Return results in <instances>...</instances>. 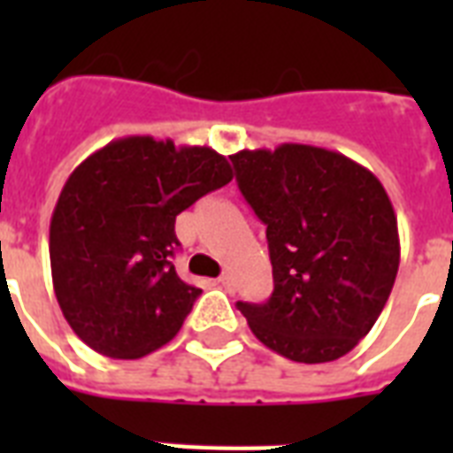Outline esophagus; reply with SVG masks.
I'll return each mask as SVG.
<instances>
[{
    "instance_id": "1",
    "label": "esophagus",
    "mask_w": 453,
    "mask_h": 453,
    "mask_svg": "<svg viewBox=\"0 0 453 453\" xmlns=\"http://www.w3.org/2000/svg\"><path fill=\"white\" fill-rule=\"evenodd\" d=\"M219 284H220V287H230V284H233V277H230V275H227V273H226V275H220V277H219Z\"/></svg>"
}]
</instances>
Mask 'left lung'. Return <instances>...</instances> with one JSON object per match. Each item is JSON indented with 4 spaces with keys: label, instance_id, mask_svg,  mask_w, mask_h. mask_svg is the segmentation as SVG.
Here are the masks:
<instances>
[{
    "label": "left lung",
    "instance_id": "1",
    "mask_svg": "<svg viewBox=\"0 0 453 453\" xmlns=\"http://www.w3.org/2000/svg\"><path fill=\"white\" fill-rule=\"evenodd\" d=\"M237 185L265 223L268 303H242L249 329L294 362L348 355L386 308L400 268L397 216L362 164L315 145L230 155Z\"/></svg>",
    "mask_w": 453,
    "mask_h": 453
}]
</instances>
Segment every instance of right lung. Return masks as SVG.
<instances>
[{"instance_id":"1","label":"right lung","mask_w":453,"mask_h":453,"mask_svg":"<svg viewBox=\"0 0 453 453\" xmlns=\"http://www.w3.org/2000/svg\"><path fill=\"white\" fill-rule=\"evenodd\" d=\"M230 180L211 148L152 136L117 138L70 173L49 256L63 317L91 350L138 359L176 336L202 294L171 261L176 216Z\"/></svg>"}]
</instances>
